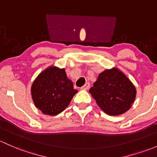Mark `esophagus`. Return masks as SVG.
<instances>
[{
    "mask_svg": "<svg viewBox=\"0 0 157 157\" xmlns=\"http://www.w3.org/2000/svg\"><path fill=\"white\" fill-rule=\"evenodd\" d=\"M90 88V84L89 83H86L85 85L83 86V87H81V89H82V90H88V89Z\"/></svg>",
    "mask_w": 157,
    "mask_h": 157,
    "instance_id": "1",
    "label": "esophagus"
}]
</instances>
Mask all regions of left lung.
<instances>
[{
	"mask_svg": "<svg viewBox=\"0 0 157 157\" xmlns=\"http://www.w3.org/2000/svg\"><path fill=\"white\" fill-rule=\"evenodd\" d=\"M89 92L101 109L112 116L127 112L136 96L135 86L125 74L117 68L101 72Z\"/></svg>",
	"mask_w": 157,
	"mask_h": 157,
	"instance_id": "1",
	"label": "left lung"
}]
</instances>
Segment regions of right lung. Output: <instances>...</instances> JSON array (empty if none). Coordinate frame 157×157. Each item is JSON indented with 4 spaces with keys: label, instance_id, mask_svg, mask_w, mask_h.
I'll return each instance as SVG.
<instances>
[{
    "label": "right lung",
    "instance_id": "add662e5",
    "mask_svg": "<svg viewBox=\"0 0 157 157\" xmlns=\"http://www.w3.org/2000/svg\"><path fill=\"white\" fill-rule=\"evenodd\" d=\"M31 90L35 106L43 114L52 116L63 112L78 92L64 69L52 66L40 72Z\"/></svg>",
    "mask_w": 157,
    "mask_h": 157
}]
</instances>
